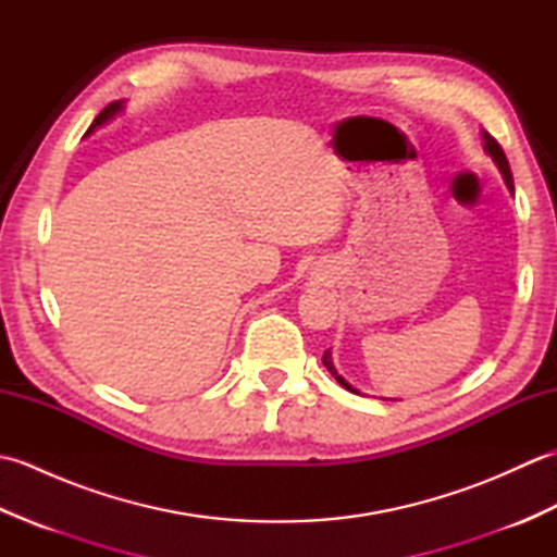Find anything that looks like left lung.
<instances>
[{"label":"left lung","instance_id":"1","mask_svg":"<svg viewBox=\"0 0 557 557\" xmlns=\"http://www.w3.org/2000/svg\"><path fill=\"white\" fill-rule=\"evenodd\" d=\"M483 134V150L488 152V156L493 158V162L498 164V170H500V174H503V180H505V186L510 188V194L515 196V182H512V172H510V164H507V158H505V152H503V148L498 146V140H495L488 132H481ZM323 363H325V369L335 375V381L345 387V389H349V393H354V395H361L357 387L354 385H349L345 377H342L339 373H337V369H335V363H333V354H330V349L327 351H323Z\"/></svg>","mask_w":557,"mask_h":557}]
</instances>
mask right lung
<instances>
[{"label":"right lung","instance_id":"1","mask_svg":"<svg viewBox=\"0 0 557 557\" xmlns=\"http://www.w3.org/2000/svg\"><path fill=\"white\" fill-rule=\"evenodd\" d=\"M122 110H124V102H122V100H120V102H112V104H108V108H104V110H102V112H100V114L96 116V122H92V124H90V128H88V132H86V134H92V132H96V128H98V126H102V124H108V122H110V120H114V116H116V114H120Z\"/></svg>","mask_w":557,"mask_h":557}]
</instances>
